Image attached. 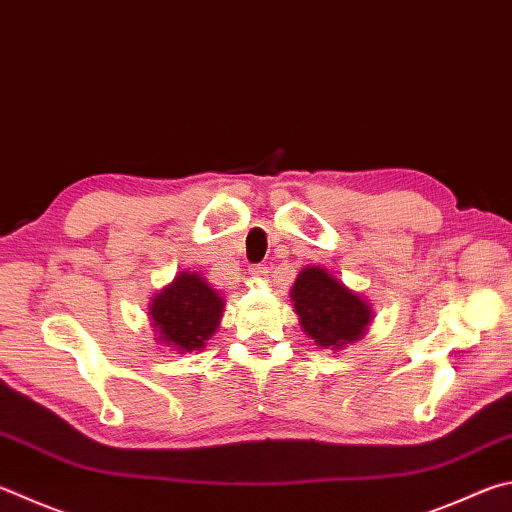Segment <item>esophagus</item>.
<instances>
[{"instance_id": "34e87169", "label": "esophagus", "mask_w": 512, "mask_h": 512, "mask_svg": "<svg viewBox=\"0 0 512 512\" xmlns=\"http://www.w3.org/2000/svg\"><path fill=\"white\" fill-rule=\"evenodd\" d=\"M250 273H253L255 277H266L268 275V266L266 264H255L253 268H250Z\"/></svg>"}]
</instances>
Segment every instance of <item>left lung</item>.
<instances>
[{
	"label": "left lung",
	"mask_w": 512,
	"mask_h": 512,
	"mask_svg": "<svg viewBox=\"0 0 512 512\" xmlns=\"http://www.w3.org/2000/svg\"><path fill=\"white\" fill-rule=\"evenodd\" d=\"M295 311L309 338L320 347H345L365 333L371 320L367 302L351 293L345 284L324 271L322 266H309L297 275L293 286Z\"/></svg>",
	"instance_id": "obj_1"
}]
</instances>
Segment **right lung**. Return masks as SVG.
Wrapping results in <instances>:
<instances>
[{
    "label": "right lung",
    "instance_id": "right-lung-1",
    "mask_svg": "<svg viewBox=\"0 0 512 512\" xmlns=\"http://www.w3.org/2000/svg\"><path fill=\"white\" fill-rule=\"evenodd\" d=\"M221 311L224 300L197 273H181L150 306L159 340L179 351H199L206 345L219 327Z\"/></svg>",
    "mask_w": 512,
    "mask_h": 512
}]
</instances>
